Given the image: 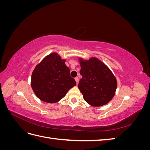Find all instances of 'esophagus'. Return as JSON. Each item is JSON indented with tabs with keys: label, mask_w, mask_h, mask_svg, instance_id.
Segmentation results:
<instances>
[{
	"label": "esophagus",
	"mask_w": 150,
	"mask_h": 150,
	"mask_svg": "<svg viewBox=\"0 0 150 150\" xmlns=\"http://www.w3.org/2000/svg\"><path fill=\"white\" fill-rule=\"evenodd\" d=\"M74 79H75L76 82V84H78V83H79V79H78V77H76V78H74Z\"/></svg>",
	"instance_id": "esophagus-1"
}]
</instances>
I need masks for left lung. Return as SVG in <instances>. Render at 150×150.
<instances>
[{
	"label": "left lung",
	"instance_id": "1",
	"mask_svg": "<svg viewBox=\"0 0 150 150\" xmlns=\"http://www.w3.org/2000/svg\"><path fill=\"white\" fill-rule=\"evenodd\" d=\"M80 74L78 88L84 100L91 106L98 107L110 102L117 88L115 75L104 63L95 57L88 60L79 57Z\"/></svg>",
	"mask_w": 150,
	"mask_h": 150
}]
</instances>
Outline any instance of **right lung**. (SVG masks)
I'll list each match as a JSON object with an SVG mask.
<instances>
[{
    "label": "right lung",
    "instance_id": "add662e5",
    "mask_svg": "<svg viewBox=\"0 0 150 150\" xmlns=\"http://www.w3.org/2000/svg\"><path fill=\"white\" fill-rule=\"evenodd\" d=\"M57 52L51 53L35 66L32 73L31 87L40 100L55 103L76 85L70 70Z\"/></svg>",
    "mask_w": 150,
    "mask_h": 150
}]
</instances>
